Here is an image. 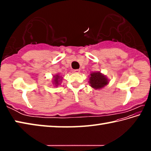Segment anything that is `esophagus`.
Listing matches in <instances>:
<instances>
[{
    "instance_id": "esophagus-1",
    "label": "esophagus",
    "mask_w": 151,
    "mask_h": 151,
    "mask_svg": "<svg viewBox=\"0 0 151 151\" xmlns=\"http://www.w3.org/2000/svg\"><path fill=\"white\" fill-rule=\"evenodd\" d=\"M73 72L75 73H80V70H79V69H75V70H73Z\"/></svg>"
}]
</instances>
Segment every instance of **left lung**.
<instances>
[{"instance_id":"1","label":"left lung","mask_w":151,"mask_h":151,"mask_svg":"<svg viewBox=\"0 0 151 151\" xmlns=\"http://www.w3.org/2000/svg\"><path fill=\"white\" fill-rule=\"evenodd\" d=\"M89 83L91 84L92 87L99 89L106 85L108 81L105 76L101 74V73H93L91 74Z\"/></svg>"}]
</instances>
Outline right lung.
<instances>
[{
	"mask_svg": "<svg viewBox=\"0 0 151 151\" xmlns=\"http://www.w3.org/2000/svg\"><path fill=\"white\" fill-rule=\"evenodd\" d=\"M55 85H58V81H58V79L60 78H59V76H58V75L55 76Z\"/></svg>",
	"mask_w": 151,
	"mask_h": 151,
	"instance_id": "add662e5",
	"label": "right lung"
}]
</instances>
